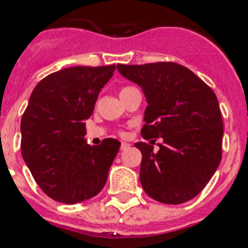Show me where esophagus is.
<instances>
[{"instance_id": "esophagus-1", "label": "esophagus", "mask_w": 248, "mask_h": 248, "mask_svg": "<svg viewBox=\"0 0 248 248\" xmlns=\"http://www.w3.org/2000/svg\"><path fill=\"white\" fill-rule=\"evenodd\" d=\"M128 147H130V143H127V142H122V143H121V151L127 150Z\"/></svg>"}]
</instances>
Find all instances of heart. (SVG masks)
<instances>
[{
  "instance_id": "1",
  "label": "heart",
  "mask_w": 248,
  "mask_h": 248,
  "mask_svg": "<svg viewBox=\"0 0 248 248\" xmlns=\"http://www.w3.org/2000/svg\"><path fill=\"white\" fill-rule=\"evenodd\" d=\"M130 88H132V87H124V88H122V91H121V93H122V92L127 91V90H130Z\"/></svg>"
}]
</instances>
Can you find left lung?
Listing matches in <instances>:
<instances>
[{
    "label": "left lung",
    "mask_w": 248,
    "mask_h": 248,
    "mask_svg": "<svg viewBox=\"0 0 248 248\" xmlns=\"http://www.w3.org/2000/svg\"><path fill=\"white\" fill-rule=\"evenodd\" d=\"M145 93L142 137L161 139L160 150L136 142L140 181L150 197L180 204L199 195L222 157L223 124L215 92L191 70L173 62L117 64ZM155 141V140H152Z\"/></svg>",
    "instance_id": "obj_1"
}]
</instances>
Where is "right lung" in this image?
Segmentation results:
<instances>
[{
    "label": "right lung",
    "mask_w": 248,
    "mask_h": 248,
    "mask_svg": "<svg viewBox=\"0 0 248 248\" xmlns=\"http://www.w3.org/2000/svg\"><path fill=\"white\" fill-rule=\"evenodd\" d=\"M115 64L68 67L45 77L32 91L21 120V152L41 189L55 201L73 204L103 188L121 142H86V120Z\"/></svg>",
    "instance_id": "add662e5"
}]
</instances>
